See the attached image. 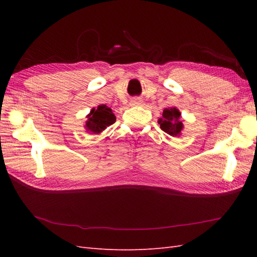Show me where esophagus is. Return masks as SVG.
<instances>
[{"label":"esophagus","mask_w":257,"mask_h":257,"mask_svg":"<svg viewBox=\"0 0 257 257\" xmlns=\"http://www.w3.org/2000/svg\"><path fill=\"white\" fill-rule=\"evenodd\" d=\"M130 105H132V106H141V105H143V100L138 99V98H135V99L130 101Z\"/></svg>","instance_id":"1"}]
</instances>
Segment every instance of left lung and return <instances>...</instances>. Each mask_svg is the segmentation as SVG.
<instances>
[{"label":"left lung","instance_id":"obj_1","mask_svg":"<svg viewBox=\"0 0 257 257\" xmlns=\"http://www.w3.org/2000/svg\"><path fill=\"white\" fill-rule=\"evenodd\" d=\"M181 112L176 107L166 108L162 112V117L158 120L160 128L172 137H179L183 129V123L181 120Z\"/></svg>","mask_w":257,"mask_h":257}]
</instances>
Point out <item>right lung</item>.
<instances>
[{
    "label": "right lung",
    "instance_id": "1",
    "mask_svg": "<svg viewBox=\"0 0 257 257\" xmlns=\"http://www.w3.org/2000/svg\"><path fill=\"white\" fill-rule=\"evenodd\" d=\"M116 121L111 108L106 105H99L97 108H92L88 116L85 127L87 132L91 134H100L102 130H105L109 125Z\"/></svg>",
    "mask_w": 257,
    "mask_h": 257
}]
</instances>
